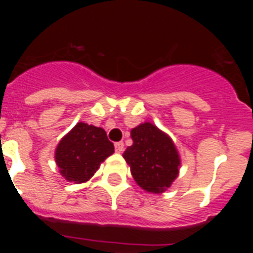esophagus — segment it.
<instances>
[{
    "label": "esophagus",
    "mask_w": 253,
    "mask_h": 253,
    "mask_svg": "<svg viewBox=\"0 0 253 253\" xmlns=\"http://www.w3.org/2000/svg\"><path fill=\"white\" fill-rule=\"evenodd\" d=\"M115 151L118 152V153H122V152L124 151V143H123V142H116L115 143Z\"/></svg>",
    "instance_id": "34e87169"
}]
</instances>
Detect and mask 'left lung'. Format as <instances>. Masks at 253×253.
I'll use <instances>...</instances> for the list:
<instances>
[{"label": "left lung", "instance_id": "left-lung-1", "mask_svg": "<svg viewBox=\"0 0 253 253\" xmlns=\"http://www.w3.org/2000/svg\"><path fill=\"white\" fill-rule=\"evenodd\" d=\"M133 146L123 153L134 180L148 193H163L178 176L180 156L166 133L152 123L131 129Z\"/></svg>", "mask_w": 253, "mask_h": 253}]
</instances>
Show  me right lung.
<instances>
[{"instance_id": "obj_1", "label": "right lung", "mask_w": 253, "mask_h": 253, "mask_svg": "<svg viewBox=\"0 0 253 253\" xmlns=\"http://www.w3.org/2000/svg\"><path fill=\"white\" fill-rule=\"evenodd\" d=\"M113 153L114 144L104 129L78 123L57 146L55 162L67 181L82 184L90 180L101 162Z\"/></svg>"}]
</instances>
